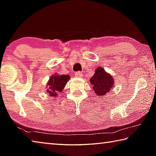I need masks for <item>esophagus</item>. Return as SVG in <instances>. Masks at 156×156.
Segmentation results:
<instances>
[{
    "label": "esophagus",
    "instance_id": "1",
    "mask_svg": "<svg viewBox=\"0 0 156 156\" xmlns=\"http://www.w3.org/2000/svg\"><path fill=\"white\" fill-rule=\"evenodd\" d=\"M75 76H76V77H79L80 78L82 76H83V73H82L81 72H76L75 73Z\"/></svg>",
    "mask_w": 156,
    "mask_h": 156
}]
</instances>
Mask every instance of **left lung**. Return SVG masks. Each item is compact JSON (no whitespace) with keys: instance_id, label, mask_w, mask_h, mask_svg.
<instances>
[{"instance_id":"obj_1","label":"left lung","mask_w":156,"mask_h":156,"mask_svg":"<svg viewBox=\"0 0 156 156\" xmlns=\"http://www.w3.org/2000/svg\"><path fill=\"white\" fill-rule=\"evenodd\" d=\"M90 83L93 85L94 91L98 96H104L109 92L114 83L112 76L100 67L97 68L93 77L90 79Z\"/></svg>"}]
</instances>
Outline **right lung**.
<instances>
[{
    "label": "right lung",
    "mask_w": 156,
    "mask_h": 156,
    "mask_svg": "<svg viewBox=\"0 0 156 156\" xmlns=\"http://www.w3.org/2000/svg\"><path fill=\"white\" fill-rule=\"evenodd\" d=\"M69 79V75H54L49 78L47 85L49 89H47V93L51 96H57L58 92H61L64 89L67 82Z\"/></svg>",
    "instance_id": "obj_1"
}]
</instances>
